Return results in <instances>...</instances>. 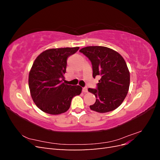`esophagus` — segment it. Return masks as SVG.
<instances>
[{
    "label": "esophagus",
    "instance_id": "1",
    "mask_svg": "<svg viewBox=\"0 0 160 160\" xmlns=\"http://www.w3.org/2000/svg\"><path fill=\"white\" fill-rule=\"evenodd\" d=\"M83 91L84 92V93H88V88H83Z\"/></svg>",
    "mask_w": 160,
    "mask_h": 160
}]
</instances>
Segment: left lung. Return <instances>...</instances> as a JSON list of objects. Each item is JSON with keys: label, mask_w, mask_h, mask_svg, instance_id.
<instances>
[{"label": "left lung", "mask_w": 160, "mask_h": 160, "mask_svg": "<svg viewBox=\"0 0 160 160\" xmlns=\"http://www.w3.org/2000/svg\"><path fill=\"white\" fill-rule=\"evenodd\" d=\"M79 51L91 61L93 78H100L96 89H88L96 97L90 109L99 113L117 109L129 88V71L124 59L118 52L102 46L86 47Z\"/></svg>", "instance_id": "8db88e82"}]
</instances>
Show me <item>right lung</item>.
Masks as SVG:
<instances>
[{
    "label": "right lung",
    "mask_w": 160,
    "mask_h": 160,
    "mask_svg": "<svg viewBox=\"0 0 160 160\" xmlns=\"http://www.w3.org/2000/svg\"><path fill=\"white\" fill-rule=\"evenodd\" d=\"M79 49H48L34 61L28 75V86L34 103L41 111L51 115L65 113L69 109L72 99L81 94V87L62 82L67 59Z\"/></svg>",
    "instance_id": "right-lung-1"
}]
</instances>
